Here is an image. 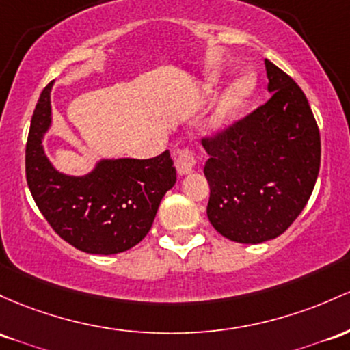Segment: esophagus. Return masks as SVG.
<instances>
[{
  "instance_id": "obj_1",
  "label": "esophagus",
  "mask_w": 350,
  "mask_h": 350,
  "mask_svg": "<svg viewBox=\"0 0 350 350\" xmlns=\"http://www.w3.org/2000/svg\"><path fill=\"white\" fill-rule=\"evenodd\" d=\"M198 164V157H196V151L191 146H186L176 156V169L179 174H189L191 171Z\"/></svg>"
}]
</instances>
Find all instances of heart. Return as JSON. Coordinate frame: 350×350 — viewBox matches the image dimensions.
Instances as JSON below:
<instances>
[{
	"label": "heart",
	"mask_w": 350,
	"mask_h": 350,
	"mask_svg": "<svg viewBox=\"0 0 350 350\" xmlns=\"http://www.w3.org/2000/svg\"><path fill=\"white\" fill-rule=\"evenodd\" d=\"M256 90V78L252 75H243L234 81L224 94L219 99L216 113H214V122L216 124H224L229 121L237 111L245 106V103L251 99Z\"/></svg>",
	"instance_id": "1"
}]
</instances>
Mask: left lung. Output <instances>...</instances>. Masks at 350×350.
Returning <instances> with one entry per match:
<instances>
[{"instance_id":"8db88e82","label":"left lung","mask_w":350,"mask_h":350,"mask_svg":"<svg viewBox=\"0 0 350 350\" xmlns=\"http://www.w3.org/2000/svg\"><path fill=\"white\" fill-rule=\"evenodd\" d=\"M272 96L244 118L201 139L207 217L234 243L274 239L302 213L321 166V134L306 94L266 59Z\"/></svg>"}]
</instances>
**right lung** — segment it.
Listing matches in <instances>:
<instances>
[{
    "instance_id": "obj_1",
    "label": "right lung",
    "mask_w": 350,
    "mask_h": 350,
    "mask_svg": "<svg viewBox=\"0 0 350 350\" xmlns=\"http://www.w3.org/2000/svg\"><path fill=\"white\" fill-rule=\"evenodd\" d=\"M49 83L38 99L26 143V181L61 239L90 254H118L144 239L163 196L174 186L169 151L151 159L101 161L83 178L57 172L41 139L51 124Z\"/></svg>"
}]
</instances>
